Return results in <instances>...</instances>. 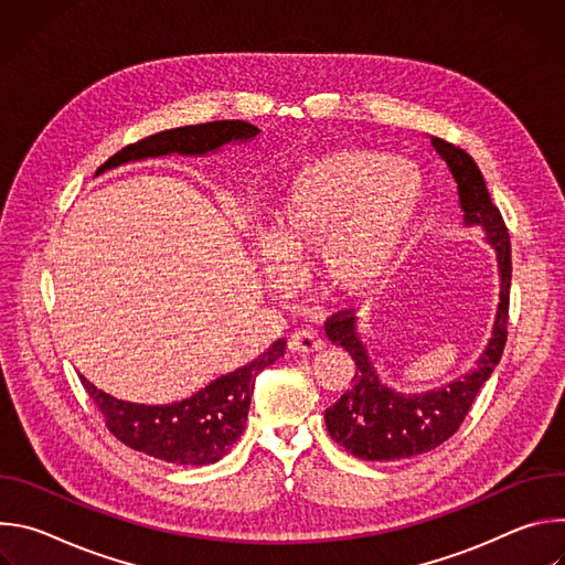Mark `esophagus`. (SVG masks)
I'll return each instance as SVG.
<instances>
[{"label":"esophagus","instance_id":"obj_1","mask_svg":"<svg viewBox=\"0 0 565 565\" xmlns=\"http://www.w3.org/2000/svg\"><path fill=\"white\" fill-rule=\"evenodd\" d=\"M321 347H324V342H321V338L315 333V331H295L288 340V349L295 351V353H315V351H321Z\"/></svg>","mask_w":565,"mask_h":565}]
</instances>
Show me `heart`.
<instances>
[{
    "mask_svg": "<svg viewBox=\"0 0 565 565\" xmlns=\"http://www.w3.org/2000/svg\"><path fill=\"white\" fill-rule=\"evenodd\" d=\"M425 181L416 166L369 149H340L297 168L286 181L259 255L275 288L288 268L321 248L331 290L373 288L405 253L418 223Z\"/></svg>",
    "mask_w": 565,
    "mask_h": 565,
    "instance_id": "obj_1",
    "label": "heart"
}]
</instances>
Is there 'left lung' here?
Masks as SVG:
<instances>
[{"label": "left lung", "mask_w": 565, "mask_h": 565, "mask_svg": "<svg viewBox=\"0 0 565 565\" xmlns=\"http://www.w3.org/2000/svg\"><path fill=\"white\" fill-rule=\"evenodd\" d=\"M431 145L458 185L465 225H480L486 232V241L497 253L501 301L492 338L486 351L480 353L476 369L425 393H402L380 380L369 351L360 340L355 312L342 310L327 319L329 340L342 347L355 362L351 388L324 414L327 429L338 445L362 460L412 458L431 451L451 438L469 414L480 386L490 380L492 371L501 362L508 340L512 250L505 221L492 203L486 179H482L473 158L443 138H431Z\"/></svg>", "instance_id": "8db88e82"}]
</instances>
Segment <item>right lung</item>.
Masks as SVG:
<instances>
[{"instance_id": "obj_1", "label": "right lung", "mask_w": 565, "mask_h": 565, "mask_svg": "<svg viewBox=\"0 0 565 565\" xmlns=\"http://www.w3.org/2000/svg\"><path fill=\"white\" fill-rule=\"evenodd\" d=\"M259 131L262 129L246 120H214L158 131L122 147L98 168L96 177L145 158L170 153L203 156L218 151L227 142H248L259 136ZM284 351L286 340H277L250 364L212 380L192 397L172 402V405H136V402H125L100 391L85 375H79V380L103 412L107 429L120 443L158 460L201 467L221 460L244 434L255 380L266 366L275 364Z\"/></svg>"}]
</instances>
